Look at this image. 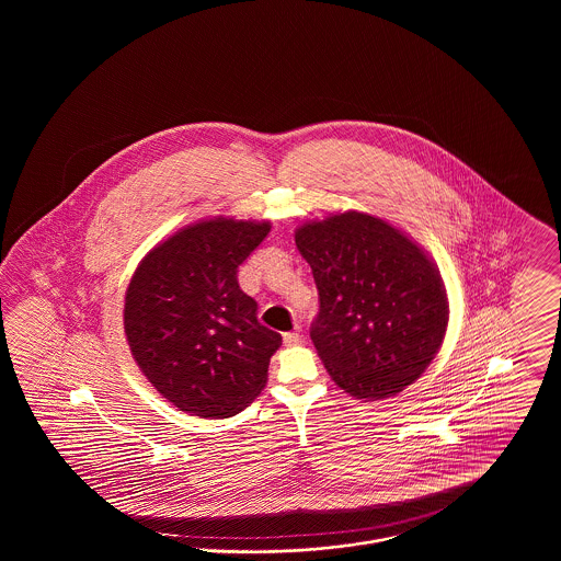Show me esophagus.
<instances>
[{"label": "esophagus", "mask_w": 561, "mask_h": 561, "mask_svg": "<svg viewBox=\"0 0 561 561\" xmlns=\"http://www.w3.org/2000/svg\"><path fill=\"white\" fill-rule=\"evenodd\" d=\"M300 339H302V336H300V330H298V328L293 330V332H286V334H284V343H286L288 347L298 345V343H300Z\"/></svg>", "instance_id": "1"}]
</instances>
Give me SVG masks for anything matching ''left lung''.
<instances>
[{
	"label": "left lung",
	"instance_id": "8db88e82",
	"mask_svg": "<svg viewBox=\"0 0 561 561\" xmlns=\"http://www.w3.org/2000/svg\"><path fill=\"white\" fill-rule=\"evenodd\" d=\"M294 240L320 293L311 341L332 380L357 400L398 396L446 336L450 309L433 261L364 213L307 222Z\"/></svg>",
	"mask_w": 561,
	"mask_h": 561
}]
</instances>
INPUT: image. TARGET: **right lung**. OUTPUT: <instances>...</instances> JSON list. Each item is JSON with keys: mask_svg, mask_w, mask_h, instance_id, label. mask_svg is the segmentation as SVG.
Masks as SVG:
<instances>
[{"mask_svg": "<svg viewBox=\"0 0 561 561\" xmlns=\"http://www.w3.org/2000/svg\"><path fill=\"white\" fill-rule=\"evenodd\" d=\"M268 231V222L202 220L158 243L134 271L124 305L134 359L193 416H233L267 385L282 334L259 321L238 268Z\"/></svg>", "mask_w": 561, "mask_h": 561, "instance_id": "right-lung-1", "label": "right lung"}]
</instances>
